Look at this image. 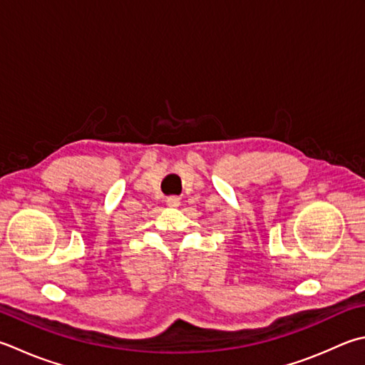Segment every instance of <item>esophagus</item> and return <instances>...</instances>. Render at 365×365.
Returning a JSON list of instances; mask_svg holds the SVG:
<instances>
[{"label":"esophagus","instance_id":"obj_1","mask_svg":"<svg viewBox=\"0 0 365 365\" xmlns=\"http://www.w3.org/2000/svg\"><path fill=\"white\" fill-rule=\"evenodd\" d=\"M167 205L168 206H180V198H178V197H168L167 198Z\"/></svg>","mask_w":365,"mask_h":365}]
</instances>
